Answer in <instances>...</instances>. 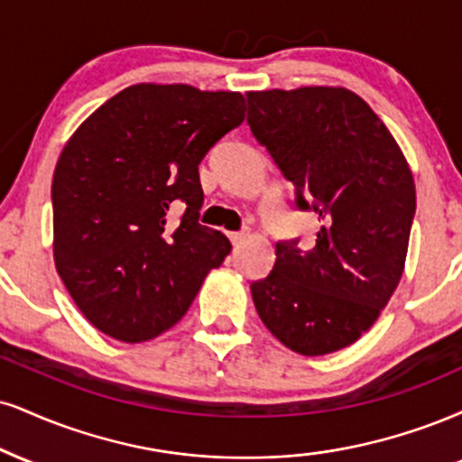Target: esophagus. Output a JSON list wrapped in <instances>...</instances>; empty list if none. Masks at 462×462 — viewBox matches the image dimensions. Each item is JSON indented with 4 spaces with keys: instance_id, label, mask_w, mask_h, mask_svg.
<instances>
[{
    "instance_id": "1",
    "label": "esophagus",
    "mask_w": 462,
    "mask_h": 462,
    "mask_svg": "<svg viewBox=\"0 0 462 462\" xmlns=\"http://www.w3.org/2000/svg\"><path fill=\"white\" fill-rule=\"evenodd\" d=\"M227 236H230V241H232V245H241V243L243 241H245V232H230V235H227Z\"/></svg>"
}]
</instances>
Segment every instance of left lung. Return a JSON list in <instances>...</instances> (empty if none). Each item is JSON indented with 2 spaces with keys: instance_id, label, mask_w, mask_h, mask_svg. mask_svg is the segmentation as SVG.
I'll return each instance as SVG.
<instances>
[{
  "instance_id": "1",
  "label": "left lung",
  "mask_w": 462,
  "mask_h": 462,
  "mask_svg": "<svg viewBox=\"0 0 462 462\" xmlns=\"http://www.w3.org/2000/svg\"><path fill=\"white\" fill-rule=\"evenodd\" d=\"M247 125L314 210V245H275L254 282L264 327L291 351L319 357L351 346L379 319L407 260L415 182L402 150L370 105L346 88L247 92Z\"/></svg>"
}]
</instances>
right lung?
<instances>
[{
	"label": "right lung",
	"instance_id": "obj_1",
	"mask_svg": "<svg viewBox=\"0 0 462 462\" xmlns=\"http://www.w3.org/2000/svg\"><path fill=\"white\" fill-rule=\"evenodd\" d=\"M243 118L241 92L137 83L66 142L51 185L53 260L105 336L135 344L168 331L230 254L219 230L198 224V165Z\"/></svg>",
	"mask_w": 462,
	"mask_h": 462
}]
</instances>
